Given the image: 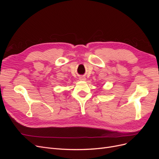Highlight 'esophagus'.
<instances>
[{"mask_svg": "<svg viewBox=\"0 0 159 159\" xmlns=\"http://www.w3.org/2000/svg\"><path fill=\"white\" fill-rule=\"evenodd\" d=\"M80 80H81V81H85V76H81L80 78Z\"/></svg>", "mask_w": 159, "mask_h": 159, "instance_id": "1", "label": "esophagus"}]
</instances>
